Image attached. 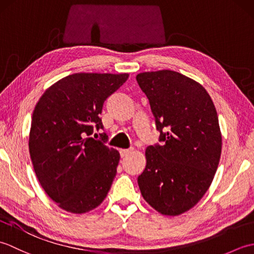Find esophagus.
<instances>
[{"instance_id":"esophagus-1","label":"esophagus","mask_w":254,"mask_h":254,"mask_svg":"<svg viewBox=\"0 0 254 254\" xmlns=\"http://www.w3.org/2000/svg\"><path fill=\"white\" fill-rule=\"evenodd\" d=\"M130 153H132V149H121L120 150L121 157H126V156H127Z\"/></svg>"}]
</instances>
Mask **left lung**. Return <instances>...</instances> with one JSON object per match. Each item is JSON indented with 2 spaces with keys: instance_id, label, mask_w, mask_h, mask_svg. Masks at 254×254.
<instances>
[{
  "instance_id": "left-lung-1",
  "label": "left lung",
  "mask_w": 254,
  "mask_h": 254,
  "mask_svg": "<svg viewBox=\"0 0 254 254\" xmlns=\"http://www.w3.org/2000/svg\"><path fill=\"white\" fill-rule=\"evenodd\" d=\"M136 80L163 142L146 148L139 190L158 213L178 216L197 204L216 174L222 154L216 108L201 84L178 72H144Z\"/></svg>"
}]
</instances>
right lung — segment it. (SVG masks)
<instances>
[{
  "mask_svg": "<svg viewBox=\"0 0 254 254\" xmlns=\"http://www.w3.org/2000/svg\"><path fill=\"white\" fill-rule=\"evenodd\" d=\"M127 78V73L72 74L37 102L28 144L32 166L45 192L66 212L87 213L110 190L120 154L90 135L104 127L105 100ZM100 135L106 141V133Z\"/></svg>",
  "mask_w": 254,
  "mask_h": 254,
  "instance_id": "add662e5",
  "label": "right lung"
}]
</instances>
